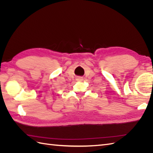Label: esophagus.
Segmentation results:
<instances>
[{
  "instance_id": "esophagus-1",
  "label": "esophagus",
  "mask_w": 153,
  "mask_h": 153,
  "mask_svg": "<svg viewBox=\"0 0 153 153\" xmlns=\"http://www.w3.org/2000/svg\"><path fill=\"white\" fill-rule=\"evenodd\" d=\"M77 80L78 81H82L83 80V78L82 77V76H78V78H77Z\"/></svg>"
}]
</instances>
